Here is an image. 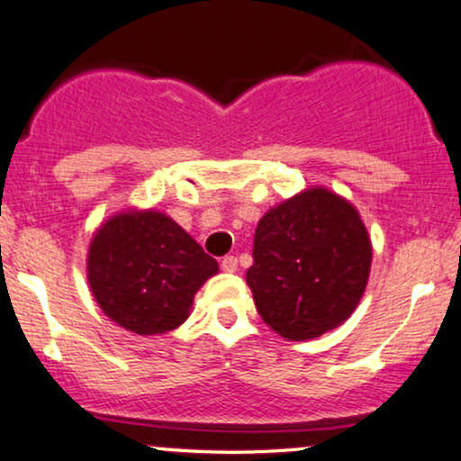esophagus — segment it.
Instances as JSON below:
<instances>
[{"mask_svg":"<svg viewBox=\"0 0 461 461\" xmlns=\"http://www.w3.org/2000/svg\"><path fill=\"white\" fill-rule=\"evenodd\" d=\"M221 268H223L225 273H234L238 271V260L234 256H225L223 260H221Z\"/></svg>","mask_w":461,"mask_h":461,"instance_id":"obj_1","label":"esophagus"}]
</instances>
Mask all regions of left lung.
<instances>
[{"instance_id":"1","label":"left lung","mask_w":461,"mask_h":461,"mask_svg":"<svg viewBox=\"0 0 461 461\" xmlns=\"http://www.w3.org/2000/svg\"><path fill=\"white\" fill-rule=\"evenodd\" d=\"M368 231L348 201L310 188L262 216L247 284L262 321L288 340L345 322L370 273Z\"/></svg>"}]
</instances>
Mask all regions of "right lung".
<instances>
[{
	"instance_id": "1",
	"label": "right lung",
	"mask_w": 461,
	"mask_h": 461,
	"mask_svg": "<svg viewBox=\"0 0 461 461\" xmlns=\"http://www.w3.org/2000/svg\"><path fill=\"white\" fill-rule=\"evenodd\" d=\"M219 271L167 214H116L88 249V284L99 308L116 325L153 336L182 325L194 293Z\"/></svg>"
}]
</instances>
